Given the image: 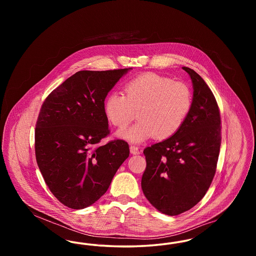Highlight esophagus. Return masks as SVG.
Here are the masks:
<instances>
[{"label": "esophagus", "instance_id": "34e87169", "mask_svg": "<svg viewBox=\"0 0 256 256\" xmlns=\"http://www.w3.org/2000/svg\"><path fill=\"white\" fill-rule=\"evenodd\" d=\"M130 152H132V154H140V150H139L138 146H130Z\"/></svg>", "mask_w": 256, "mask_h": 256}]
</instances>
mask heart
I'll return each mask as SVG.
<instances>
[{
    "instance_id": "1",
    "label": "heart",
    "mask_w": 256,
    "mask_h": 256,
    "mask_svg": "<svg viewBox=\"0 0 256 256\" xmlns=\"http://www.w3.org/2000/svg\"><path fill=\"white\" fill-rule=\"evenodd\" d=\"M126 95L112 92L104 113L114 126L124 130L137 116L140 120L118 135L132 143L150 137L166 140L182 128L192 108V92L182 82L154 73L141 74L124 86Z\"/></svg>"
}]
</instances>
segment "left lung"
Instances as JSON below:
<instances>
[{
  "instance_id": "obj_1",
  "label": "left lung",
  "mask_w": 256,
  "mask_h": 256,
  "mask_svg": "<svg viewBox=\"0 0 256 256\" xmlns=\"http://www.w3.org/2000/svg\"><path fill=\"white\" fill-rule=\"evenodd\" d=\"M193 84L191 111L169 139L144 150L141 186L159 212L176 216L204 196L215 176L220 146L219 108L212 91L194 70L182 67Z\"/></svg>"
}]
</instances>
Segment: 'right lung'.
Returning <instances> with one entry per match:
<instances>
[{"label":"right lung","instance_id":"right-lung-1","mask_svg":"<svg viewBox=\"0 0 256 256\" xmlns=\"http://www.w3.org/2000/svg\"><path fill=\"white\" fill-rule=\"evenodd\" d=\"M132 69L76 72L42 104L36 128L37 165L50 191L67 207L95 204L130 156L124 140L95 145L110 134L104 100Z\"/></svg>","mask_w":256,"mask_h":256}]
</instances>
